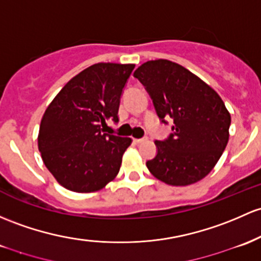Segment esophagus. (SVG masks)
<instances>
[{"label":"esophagus","mask_w":261,"mask_h":261,"mask_svg":"<svg viewBox=\"0 0 261 261\" xmlns=\"http://www.w3.org/2000/svg\"><path fill=\"white\" fill-rule=\"evenodd\" d=\"M134 141H135L136 144H142V142L147 141V137H144V139H134Z\"/></svg>","instance_id":"obj_1"}]
</instances>
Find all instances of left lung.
<instances>
[{"label":"left lung","mask_w":261,"mask_h":261,"mask_svg":"<svg viewBox=\"0 0 261 261\" xmlns=\"http://www.w3.org/2000/svg\"><path fill=\"white\" fill-rule=\"evenodd\" d=\"M134 76L150 93L160 119L173 120L171 136L154 141L157 154L146 162L148 171L176 187L204 178L229 140L230 114L222 98L196 74L167 59L144 63Z\"/></svg>","instance_id":"obj_1"}]
</instances>
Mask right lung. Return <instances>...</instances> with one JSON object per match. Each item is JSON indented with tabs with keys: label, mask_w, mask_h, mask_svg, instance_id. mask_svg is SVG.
Returning <instances> with one entry per match:
<instances>
[{
	"label": "right lung",
	"mask_w": 261,
	"mask_h": 261,
	"mask_svg": "<svg viewBox=\"0 0 261 261\" xmlns=\"http://www.w3.org/2000/svg\"><path fill=\"white\" fill-rule=\"evenodd\" d=\"M135 64L96 63L73 76L41 120L38 150L56 181L67 190H102L120 171L130 137L104 133L119 120L120 96Z\"/></svg>",
	"instance_id": "add662e5"
}]
</instances>
